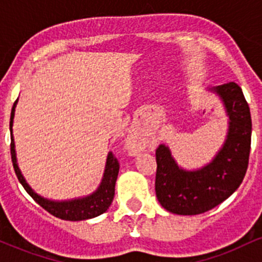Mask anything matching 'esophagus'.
Here are the masks:
<instances>
[{"instance_id": "esophagus-1", "label": "esophagus", "mask_w": 262, "mask_h": 262, "mask_svg": "<svg viewBox=\"0 0 262 262\" xmlns=\"http://www.w3.org/2000/svg\"><path fill=\"white\" fill-rule=\"evenodd\" d=\"M127 146L129 149V151L132 154L135 155L138 152L144 150V148L146 146V141L144 140V138L138 133V132H130V134L128 135V139H127Z\"/></svg>"}]
</instances>
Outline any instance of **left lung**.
I'll return each mask as SVG.
<instances>
[{"instance_id":"left-lung-1","label":"left lung","mask_w":262,"mask_h":262,"mask_svg":"<svg viewBox=\"0 0 262 262\" xmlns=\"http://www.w3.org/2000/svg\"><path fill=\"white\" fill-rule=\"evenodd\" d=\"M223 103L228 132L222 148L208 164L187 170L177 164L171 149H156L155 192L165 209L196 215L214 208L236 191L244 179L251 144V116L242 89L235 82L208 87Z\"/></svg>"}]
</instances>
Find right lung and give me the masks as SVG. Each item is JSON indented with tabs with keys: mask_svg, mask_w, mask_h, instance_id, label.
<instances>
[{
	"mask_svg": "<svg viewBox=\"0 0 262 262\" xmlns=\"http://www.w3.org/2000/svg\"><path fill=\"white\" fill-rule=\"evenodd\" d=\"M18 100L14 102L13 107H12L11 112V122H10V130H11V155H12V162H13L14 171L16 175L22 183V186L28 192V194L33 200L37 202L39 206H41L45 210L53 214L54 217L64 219V221H86V219H91L95 217H98L102 213H104L110 208L111 203H112L114 197V187H116L117 177H118L119 172V162L114 158L112 152H108L106 166H104V172L102 176L101 183L96 191L92 193L87 194L83 197L71 198V200H64V201H55L45 198L33 189L27 180L23 176L22 171H20L19 166L17 162V154H16V144H14L13 138V119H14V112H16Z\"/></svg>",
	"mask_w": 262,
	"mask_h": 262,
	"instance_id": "add662e5",
	"label": "right lung"
}]
</instances>
